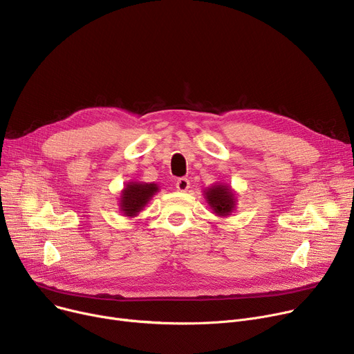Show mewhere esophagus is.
I'll return each instance as SVG.
<instances>
[{"mask_svg": "<svg viewBox=\"0 0 354 354\" xmlns=\"http://www.w3.org/2000/svg\"><path fill=\"white\" fill-rule=\"evenodd\" d=\"M189 185H191V182H189V179H187V178H179L176 180V183H175L176 189L180 191V192H185V191L189 189Z\"/></svg>", "mask_w": 354, "mask_h": 354, "instance_id": "obj_1", "label": "esophagus"}]
</instances>
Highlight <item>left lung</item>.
<instances>
[{
    "label": "left lung",
    "mask_w": 354,
    "mask_h": 354,
    "mask_svg": "<svg viewBox=\"0 0 354 354\" xmlns=\"http://www.w3.org/2000/svg\"><path fill=\"white\" fill-rule=\"evenodd\" d=\"M206 199L210 207L215 210L219 216H227L234 207L233 192L227 186L216 185L206 191Z\"/></svg>",
    "instance_id": "obj_1"
}]
</instances>
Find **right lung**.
<instances>
[{
  "label": "right lung",
  "instance_id": "right-lung-1",
  "mask_svg": "<svg viewBox=\"0 0 354 354\" xmlns=\"http://www.w3.org/2000/svg\"><path fill=\"white\" fill-rule=\"evenodd\" d=\"M158 192L155 183H129L121 196V209L127 216H135L142 209L147 202Z\"/></svg>",
  "mask_w": 354,
  "mask_h": 354
}]
</instances>
